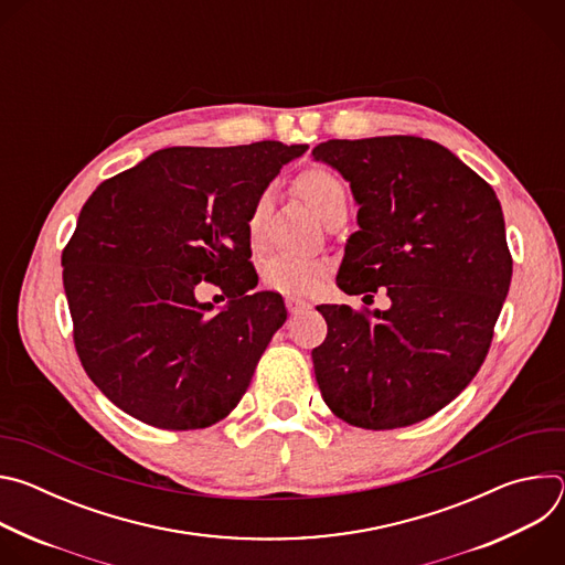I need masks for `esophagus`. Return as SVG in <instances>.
Returning <instances> with one entry per match:
<instances>
[{"instance_id":"34e87169","label":"esophagus","mask_w":565,"mask_h":565,"mask_svg":"<svg viewBox=\"0 0 565 565\" xmlns=\"http://www.w3.org/2000/svg\"><path fill=\"white\" fill-rule=\"evenodd\" d=\"M286 308H288L290 315H299V312L308 310L310 306H308V301H303L301 297H286Z\"/></svg>"}]
</instances>
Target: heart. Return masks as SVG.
<instances>
[{"instance_id":"1","label":"heart","mask_w":565,"mask_h":565,"mask_svg":"<svg viewBox=\"0 0 565 565\" xmlns=\"http://www.w3.org/2000/svg\"><path fill=\"white\" fill-rule=\"evenodd\" d=\"M297 190L301 196L312 205V210L324 218H333L338 212H347V188L327 168H308L297 177ZM273 205V190L259 192L255 199L250 214H248V236L253 244L259 241L264 221L270 212ZM329 273V266L324 262L317 259H297L290 255H275L264 264V284L277 292H290V295H301L312 290L324 275Z\"/></svg>"}]
</instances>
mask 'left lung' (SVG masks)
Listing matches in <instances>:
<instances>
[{
    "label": "left lung",
    "mask_w": 565,
    "mask_h": 565,
    "mask_svg": "<svg viewBox=\"0 0 565 565\" xmlns=\"http://www.w3.org/2000/svg\"><path fill=\"white\" fill-rule=\"evenodd\" d=\"M312 156L351 183L360 205L338 286L347 295L386 288L391 299L388 310L317 306L329 324L312 349L321 397L353 427L416 425L447 407L488 358L512 281L501 203L427 138H335Z\"/></svg>",
    "instance_id": "obj_1"
}]
</instances>
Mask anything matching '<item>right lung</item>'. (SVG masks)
<instances>
[{"label": "right lung", "instance_id": "add662e5", "mask_svg": "<svg viewBox=\"0 0 565 565\" xmlns=\"http://www.w3.org/2000/svg\"><path fill=\"white\" fill-rule=\"evenodd\" d=\"M308 145L168 147L98 185L62 250L73 344L92 382L136 420L205 429L244 397L286 321L277 292H250L248 214ZM231 299L212 316L201 281Z\"/></svg>", "mask_w": 565, "mask_h": 565}]
</instances>
